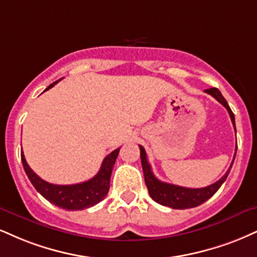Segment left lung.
I'll return each instance as SVG.
<instances>
[{"label":"left lung","mask_w":257,"mask_h":257,"mask_svg":"<svg viewBox=\"0 0 257 257\" xmlns=\"http://www.w3.org/2000/svg\"><path fill=\"white\" fill-rule=\"evenodd\" d=\"M205 92L206 93L211 94L213 98L217 99L219 103L226 107L228 115H230V118L232 120L234 131H236L234 115L232 110H231L230 106H228L227 101L225 100L224 97H222L220 91H219L218 88L213 87V88L205 89ZM139 147H140V157H141L142 170H144L145 183H146V187L151 197H152L156 202L160 203V205L168 206L170 208H174V209L193 208V207L202 205V203L206 202L207 200L211 199V197L217 193L219 188L221 187V184L224 183L225 179L227 178L228 174H230V170L232 168L234 157H236V152H237V146H236L233 160L232 163H231L230 169H228L226 174L222 176L219 181L215 182V183H213L205 188H184V187H179V185L165 183V182L159 181V179L153 175L151 165L148 164L147 154H146V151H145V148L142 146H139Z\"/></svg>","instance_id":"1"}]
</instances>
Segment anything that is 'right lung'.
I'll return each instance as SVG.
<instances>
[{
    "mask_svg": "<svg viewBox=\"0 0 257 257\" xmlns=\"http://www.w3.org/2000/svg\"><path fill=\"white\" fill-rule=\"evenodd\" d=\"M57 82L58 81L51 83L45 91L54 87ZM118 153L119 148H117L109 156L105 157L100 170L93 178L82 182V183L70 185H57L45 182L30 168L23 152H21V162H23L25 172L30 178L31 183L44 199L60 208L67 209V211H81V209L97 205L98 202L104 200L106 194L109 193L111 172H112Z\"/></svg>",
    "mask_w": 257,
    "mask_h": 257,
    "instance_id": "1",
    "label": "right lung"
}]
</instances>
